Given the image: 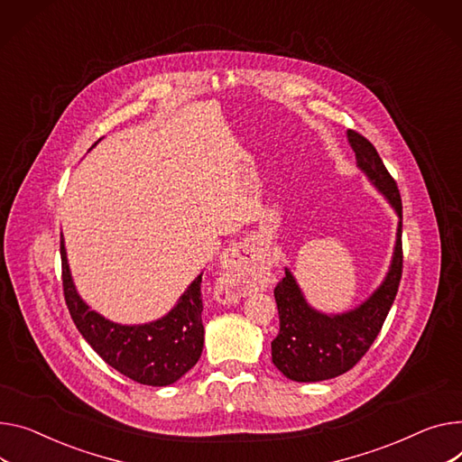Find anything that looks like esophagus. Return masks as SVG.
<instances>
[{
    "mask_svg": "<svg viewBox=\"0 0 462 462\" xmlns=\"http://www.w3.org/2000/svg\"><path fill=\"white\" fill-rule=\"evenodd\" d=\"M221 267L225 276L217 290L219 295L226 300L247 295L254 286L260 269V258L254 251V245L247 239L232 243L221 254Z\"/></svg>",
    "mask_w": 462,
    "mask_h": 462,
    "instance_id": "obj_1",
    "label": "esophagus"
}]
</instances>
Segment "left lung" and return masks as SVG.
Returning a JSON list of instances; mask_svg holds the SVG:
<instances>
[{
  "instance_id": "left-lung-1",
  "label": "left lung",
  "mask_w": 462,
  "mask_h": 462,
  "mask_svg": "<svg viewBox=\"0 0 462 462\" xmlns=\"http://www.w3.org/2000/svg\"><path fill=\"white\" fill-rule=\"evenodd\" d=\"M347 141L355 150L356 167L397 215L393 253L374 293L342 314L316 310L286 267V276L274 288L281 330L271 342V356L279 372L295 383H319L349 372L375 342L402 281L403 208L399 189L370 141L353 130H347Z\"/></svg>"
}]
</instances>
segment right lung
<instances>
[{"label":"right lung","instance_id":"right-lung-1","mask_svg":"<svg viewBox=\"0 0 462 462\" xmlns=\"http://www.w3.org/2000/svg\"><path fill=\"white\" fill-rule=\"evenodd\" d=\"M60 260L65 300L79 334L118 374L148 386H169L199 362L204 347L202 273L163 318L141 325H122L92 310L81 299L72 279L63 237Z\"/></svg>","mask_w":462,"mask_h":462}]
</instances>
